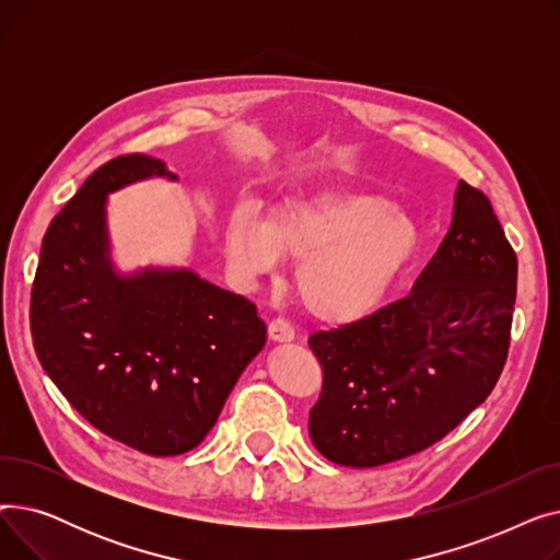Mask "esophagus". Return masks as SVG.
Listing matches in <instances>:
<instances>
[{
    "label": "esophagus",
    "instance_id": "34e87169",
    "mask_svg": "<svg viewBox=\"0 0 560 560\" xmlns=\"http://www.w3.org/2000/svg\"><path fill=\"white\" fill-rule=\"evenodd\" d=\"M268 336L275 342H290V340H295V329H292V325H290L288 319L275 317L270 322V327H268Z\"/></svg>",
    "mask_w": 560,
    "mask_h": 560
}]
</instances>
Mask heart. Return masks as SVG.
<instances>
[{"label": "heart", "mask_w": 560, "mask_h": 560, "mask_svg": "<svg viewBox=\"0 0 560 560\" xmlns=\"http://www.w3.org/2000/svg\"><path fill=\"white\" fill-rule=\"evenodd\" d=\"M418 247V224L386 199L313 192L277 203L260 222L235 209L222 229L231 270L254 281L300 260L295 292L327 325H347L378 308Z\"/></svg>", "instance_id": "heart-1"}]
</instances>
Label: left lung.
I'll return each instance as SVG.
<instances>
[{"instance_id":"obj_1","label":"left lung","mask_w":560,"mask_h":560,"mask_svg":"<svg viewBox=\"0 0 560 560\" xmlns=\"http://www.w3.org/2000/svg\"><path fill=\"white\" fill-rule=\"evenodd\" d=\"M517 256L488 197L465 182L452 224L406 298L308 338L322 395L308 433L345 467L413 456L456 429L504 370Z\"/></svg>"}]
</instances>
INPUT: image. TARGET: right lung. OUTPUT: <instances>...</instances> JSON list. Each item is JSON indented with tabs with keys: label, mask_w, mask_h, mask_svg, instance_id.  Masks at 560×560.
Returning a JSON list of instances; mask_svg holds the SVG:
<instances>
[{
	"label": "right lung",
	"mask_w": 560,
	"mask_h": 560,
	"mask_svg": "<svg viewBox=\"0 0 560 560\" xmlns=\"http://www.w3.org/2000/svg\"><path fill=\"white\" fill-rule=\"evenodd\" d=\"M163 176L144 154L97 167L43 238L32 290L38 361L108 438L150 456L195 450L268 338L256 306L188 268L115 270L106 201Z\"/></svg>",
	"instance_id": "right-lung-1"
}]
</instances>
